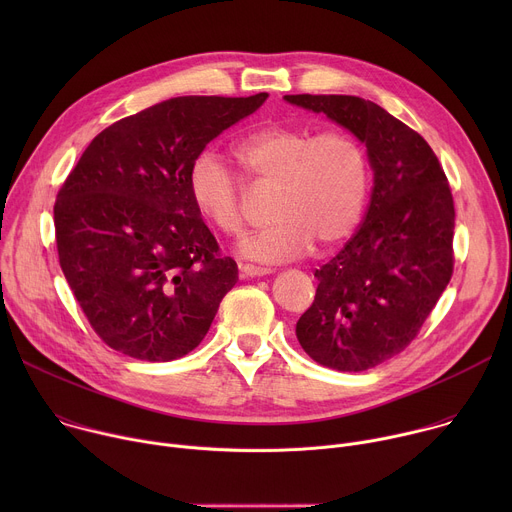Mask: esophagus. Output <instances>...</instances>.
Listing matches in <instances>:
<instances>
[{
  "label": "esophagus",
  "instance_id": "esophagus-1",
  "mask_svg": "<svg viewBox=\"0 0 512 512\" xmlns=\"http://www.w3.org/2000/svg\"><path fill=\"white\" fill-rule=\"evenodd\" d=\"M273 269L269 267H259V265H251V263H243L241 265V273L245 277H263V275H269Z\"/></svg>",
  "mask_w": 512,
  "mask_h": 512
}]
</instances>
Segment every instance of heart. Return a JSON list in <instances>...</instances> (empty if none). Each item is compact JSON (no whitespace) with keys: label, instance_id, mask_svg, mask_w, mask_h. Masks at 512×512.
<instances>
[{"label":"heart","instance_id":"heart-1","mask_svg":"<svg viewBox=\"0 0 512 512\" xmlns=\"http://www.w3.org/2000/svg\"><path fill=\"white\" fill-rule=\"evenodd\" d=\"M233 154L255 188H273L271 223L239 243L241 253L263 263L302 257L316 243L330 249L358 225L369 194V160L348 131L314 133L302 125H267L233 143ZM196 208L225 235L245 223L243 182L214 150H202L188 172Z\"/></svg>","mask_w":512,"mask_h":512}]
</instances>
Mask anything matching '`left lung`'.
Masks as SVG:
<instances>
[{
    "mask_svg": "<svg viewBox=\"0 0 512 512\" xmlns=\"http://www.w3.org/2000/svg\"><path fill=\"white\" fill-rule=\"evenodd\" d=\"M367 145L373 194L358 231L316 269L314 304L296 324L322 367L358 373L405 350L454 273V198L427 141L373 101L285 95Z\"/></svg>",
    "mask_w": 512,
    "mask_h": 512,
    "instance_id": "left-lung-1",
    "label": "left lung"
}]
</instances>
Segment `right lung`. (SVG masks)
I'll return each instance as SVG.
<instances>
[{"instance_id":"add662e5","label":"right lung","mask_w":512,"mask_h":512,"mask_svg":"<svg viewBox=\"0 0 512 512\" xmlns=\"http://www.w3.org/2000/svg\"><path fill=\"white\" fill-rule=\"evenodd\" d=\"M253 97H174L103 129L54 202L62 273L97 336L137 360L194 350L237 283L196 208L188 172Z\"/></svg>"}]
</instances>
